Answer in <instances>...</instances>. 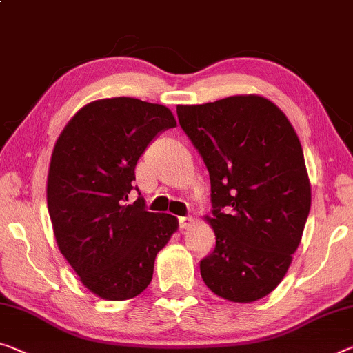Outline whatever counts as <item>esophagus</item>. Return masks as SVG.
Listing matches in <instances>:
<instances>
[{
	"mask_svg": "<svg viewBox=\"0 0 353 353\" xmlns=\"http://www.w3.org/2000/svg\"><path fill=\"white\" fill-rule=\"evenodd\" d=\"M178 222H180V229L184 230V229H188V227H191L192 218H189V216H183V218L178 219Z\"/></svg>",
	"mask_w": 353,
	"mask_h": 353,
	"instance_id": "obj_1",
	"label": "esophagus"
}]
</instances>
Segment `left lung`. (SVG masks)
<instances>
[{
  "label": "left lung",
  "instance_id": "left-lung-1",
  "mask_svg": "<svg viewBox=\"0 0 353 353\" xmlns=\"http://www.w3.org/2000/svg\"><path fill=\"white\" fill-rule=\"evenodd\" d=\"M176 115L210 173L216 246L200 260L203 283L229 301L260 300L285 276L311 208L295 129L256 94L178 105Z\"/></svg>",
  "mask_w": 353,
  "mask_h": 353
}]
</instances>
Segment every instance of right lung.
I'll use <instances>...</instances> for the list:
<instances>
[{"label": "right lung", "mask_w": 353, "mask_h": 353, "mask_svg": "<svg viewBox=\"0 0 353 353\" xmlns=\"http://www.w3.org/2000/svg\"><path fill=\"white\" fill-rule=\"evenodd\" d=\"M175 126L164 105L112 97L80 108L53 148L47 207L58 248L86 289L104 300L142 294L156 256L178 229L175 216L150 213L143 197L129 203L140 156Z\"/></svg>", "instance_id": "right-lung-1"}]
</instances>
